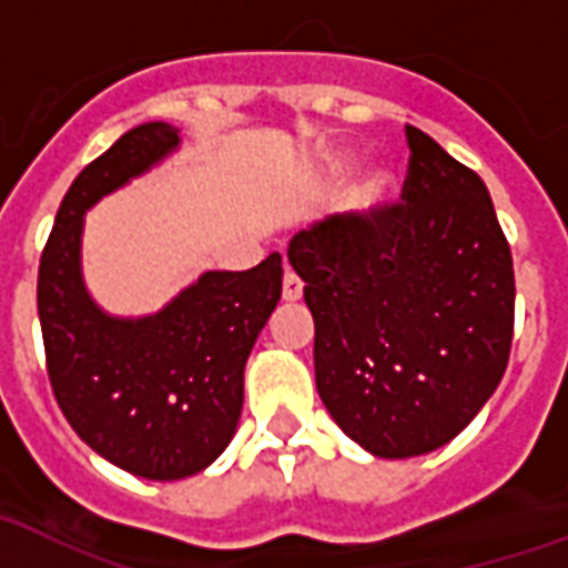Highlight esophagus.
<instances>
[{"label": "esophagus", "mask_w": 568, "mask_h": 568, "mask_svg": "<svg viewBox=\"0 0 568 568\" xmlns=\"http://www.w3.org/2000/svg\"><path fill=\"white\" fill-rule=\"evenodd\" d=\"M302 290H305V284H302V278H298L296 272L293 270L284 272V287H281L284 302H296V298H302Z\"/></svg>", "instance_id": "esophagus-1"}]
</instances>
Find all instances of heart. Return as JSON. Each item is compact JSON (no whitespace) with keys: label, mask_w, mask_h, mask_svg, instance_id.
<instances>
[{"label":"heart","mask_w":568,"mask_h":568,"mask_svg":"<svg viewBox=\"0 0 568 568\" xmlns=\"http://www.w3.org/2000/svg\"><path fill=\"white\" fill-rule=\"evenodd\" d=\"M341 169H344V165H341ZM385 195H388V178H385V174H371L362 186L355 189L353 201L358 210H373V206H379L382 201H385Z\"/></svg>","instance_id":"heart-1"}]
</instances>
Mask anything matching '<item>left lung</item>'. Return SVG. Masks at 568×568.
<instances>
[{
    "label": "left lung",
    "instance_id": "obj_1",
    "mask_svg": "<svg viewBox=\"0 0 568 568\" xmlns=\"http://www.w3.org/2000/svg\"><path fill=\"white\" fill-rule=\"evenodd\" d=\"M403 201L337 213L290 240L314 314L316 390L382 459L442 447L507 371L513 254L477 174L406 126Z\"/></svg>",
    "mask_w": 568,
    "mask_h": 568
}]
</instances>
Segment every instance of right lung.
I'll list each match as a JSON object with an SVG mask.
<instances>
[{
  "mask_svg": "<svg viewBox=\"0 0 568 568\" xmlns=\"http://www.w3.org/2000/svg\"><path fill=\"white\" fill-rule=\"evenodd\" d=\"M162 121L133 126L79 171L38 266V316L52 394L82 442L148 480L204 471L231 444L243 371L281 298V254L254 270L206 272L144 320L105 316L79 272L88 206L178 148Z\"/></svg>",
  "mask_w": 568,
  "mask_h": 568,
  "instance_id": "1",
  "label": "right lung"
}]
</instances>
